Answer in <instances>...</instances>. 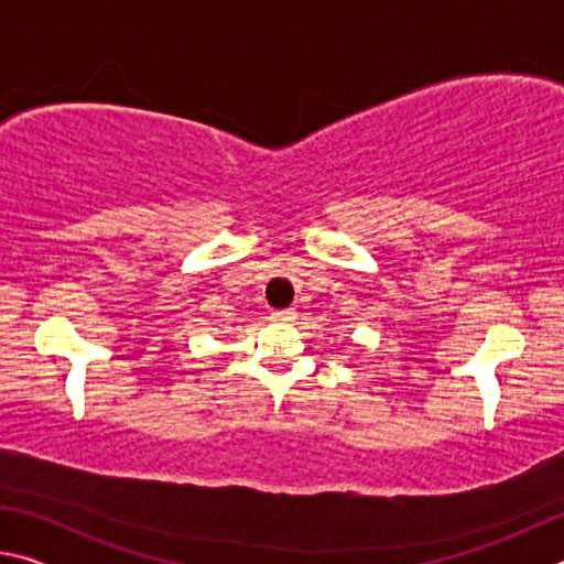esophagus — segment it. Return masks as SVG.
Segmentation results:
<instances>
[{
  "mask_svg": "<svg viewBox=\"0 0 564 564\" xmlns=\"http://www.w3.org/2000/svg\"><path fill=\"white\" fill-rule=\"evenodd\" d=\"M295 318V311L293 308H281V311H271V321L275 323H289Z\"/></svg>",
  "mask_w": 564,
  "mask_h": 564,
  "instance_id": "obj_1",
  "label": "esophagus"
}]
</instances>
